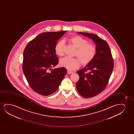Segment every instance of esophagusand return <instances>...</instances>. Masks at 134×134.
Listing matches in <instances>:
<instances>
[{"instance_id":"34e87169","label":"esophagus","mask_w":134,"mask_h":134,"mask_svg":"<svg viewBox=\"0 0 134 134\" xmlns=\"http://www.w3.org/2000/svg\"><path fill=\"white\" fill-rule=\"evenodd\" d=\"M73 73V72L70 71V70H68L67 71V74H71Z\"/></svg>"}]
</instances>
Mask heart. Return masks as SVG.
I'll list each match as a JSON object with an SVG mask.
<instances>
[{"mask_svg":"<svg viewBox=\"0 0 134 134\" xmlns=\"http://www.w3.org/2000/svg\"><path fill=\"white\" fill-rule=\"evenodd\" d=\"M69 42L76 48L75 55L79 59L64 57L59 61L61 66L70 70H73L79 68L80 62L83 65H87L93 60L95 57L97 49L95 46L88 43V41L80 36L70 37ZM65 43L64 41H60L55 45V53L59 56L64 54Z\"/></svg>","mask_w":134,"mask_h":134,"instance_id":"1","label":"heart"}]
</instances>
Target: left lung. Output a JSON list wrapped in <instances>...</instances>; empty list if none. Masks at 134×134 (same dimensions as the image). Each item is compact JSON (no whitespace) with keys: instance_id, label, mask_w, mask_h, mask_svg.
<instances>
[{"instance_id":"left-lung-1","label":"left lung","mask_w":134,"mask_h":134,"mask_svg":"<svg viewBox=\"0 0 134 134\" xmlns=\"http://www.w3.org/2000/svg\"><path fill=\"white\" fill-rule=\"evenodd\" d=\"M77 33L92 39L96 44L95 57L85 68L77 71L80 78L76 84L77 91L83 97H92L106 88L113 70L114 60L110 48L105 41L96 34Z\"/></svg>"}]
</instances>
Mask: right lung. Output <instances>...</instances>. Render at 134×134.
Segmentation results:
<instances>
[{"mask_svg": "<svg viewBox=\"0 0 134 134\" xmlns=\"http://www.w3.org/2000/svg\"><path fill=\"white\" fill-rule=\"evenodd\" d=\"M66 31L41 33L28 42L24 50L23 71L31 87L41 95L56 91L67 74L64 67L52 69L59 63L55 45Z\"/></svg>", "mask_w": 134, "mask_h": 134, "instance_id": "1", "label": "right lung"}]
</instances>
